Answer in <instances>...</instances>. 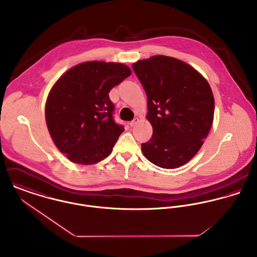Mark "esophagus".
<instances>
[{"instance_id":"34e87169","label":"esophagus","mask_w":257,"mask_h":257,"mask_svg":"<svg viewBox=\"0 0 257 257\" xmlns=\"http://www.w3.org/2000/svg\"><path fill=\"white\" fill-rule=\"evenodd\" d=\"M140 122V118L139 117H136L134 120H132L131 122H130V125L131 126H135L136 124H138Z\"/></svg>"}]
</instances>
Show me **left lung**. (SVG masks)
<instances>
[{"mask_svg":"<svg viewBox=\"0 0 257 257\" xmlns=\"http://www.w3.org/2000/svg\"><path fill=\"white\" fill-rule=\"evenodd\" d=\"M133 68L147 97L151 139L142 145L154 165L174 169L200 150L214 120L215 99L206 78L180 59L154 55Z\"/></svg>","mask_w":257,"mask_h":257,"instance_id":"1","label":"left lung"}]
</instances>
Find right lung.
I'll list each match as a JSON object with an SVG mask.
<instances>
[{
  "label": "right lung",
  "mask_w": 257,
  "mask_h": 257,
  "mask_svg": "<svg viewBox=\"0 0 257 257\" xmlns=\"http://www.w3.org/2000/svg\"><path fill=\"white\" fill-rule=\"evenodd\" d=\"M131 74L122 63L87 61L54 83L45 103L46 125L71 162L92 165L110 155L124 128L112 118L109 92Z\"/></svg>",
  "instance_id": "right-lung-1"
}]
</instances>
